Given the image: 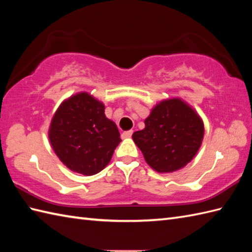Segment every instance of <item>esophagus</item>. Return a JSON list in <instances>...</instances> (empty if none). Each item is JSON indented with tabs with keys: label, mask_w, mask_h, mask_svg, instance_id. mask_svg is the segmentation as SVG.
Listing matches in <instances>:
<instances>
[{
	"label": "esophagus",
	"mask_w": 252,
	"mask_h": 252,
	"mask_svg": "<svg viewBox=\"0 0 252 252\" xmlns=\"http://www.w3.org/2000/svg\"><path fill=\"white\" fill-rule=\"evenodd\" d=\"M132 133H133V131L132 130H129V131H125L121 134V136H122V138H129V137H131L132 136Z\"/></svg>",
	"instance_id": "1"
}]
</instances>
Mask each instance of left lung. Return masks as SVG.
<instances>
[{"label":"left lung","instance_id":"8db88e82","mask_svg":"<svg viewBox=\"0 0 252 252\" xmlns=\"http://www.w3.org/2000/svg\"><path fill=\"white\" fill-rule=\"evenodd\" d=\"M144 123L145 127L133 133L132 138L158 173L184 168L196 156L205 135L201 117L180 97L160 100Z\"/></svg>","mask_w":252,"mask_h":252}]
</instances>
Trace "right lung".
I'll list each match as a JSON object with an SVG mask.
<instances>
[{
  "instance_id": "obj_1",
  "label": "right lung",
  "mask_w": 252,
  "mask_h": 252,
  "mask_svg": "<svg viewBox=\"0 0 252 252\" xmlns=\"http://www.w3.org/2000/svg\"><path fill=\"white\" fill-rule=\"evenodd\" d=\"M47 134L61 161L69 170L87 176L100 172L121 142L116 123L105 115L103 101L88 92L62 101Z\"/></svg>"
}]
</instances>
